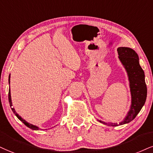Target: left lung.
Instances as JSON below:
<instances>
[{
  "mask_svg": "<svg viewBox=\"0 0 153 153\" xmlns=\"http://www.w3.org/2000/svg\"><path fill=\"white\" fill-rule=\"evenodd\" d=\"M119 59L127 71L130 82L131 93V109L123 121L117 123H108L101 120L100 123L108 126H116L123 125L132 121L140 112L144 105L147 97V86L145 82L144 71L139 64L138 55L133 49L129 48H118L117 49Z\"/></svg>",
  "mask_w": 153,
  "mask_h": 153,
  "instance_id": "left-lung-1",
  "label": "left lung"
}]
</instances>
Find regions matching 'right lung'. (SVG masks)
Returning a JSON list of instances; mask_svg holds the SVG:
<instances>
[{
    "label": "right lung",
    "mask_w": 153,
    "mask_h": 153,
    "mask_svg": "<svg viewBox=\"0 0 153 153\" xmlns=\"http://www.w3.org/2000/svg\"><path fill=\"white\" fill-rule=\"evenodd\" d=\"M8 82H9V84H10V74L9 75ZM8 100H9V103H10V107H11V109H12V111H13V113H14V114H16V116L18 117V118L19 120H21V121L25 125L27 126V127L30 128H31V129H33V130H35V131H37V130H39V128L37 127V126L32 125V124L29 123H27V121H26V120H25L23 118H22L21 117L19 116V115L16 112V111H15L14 108H13V107H12L13 106V104H12V101H11V96H10V89H9V92H8Z\"/></svg>",
    "instance_id": "add662e5"
}]
</instances>
